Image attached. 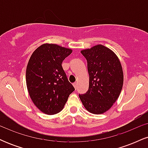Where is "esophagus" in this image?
<instances>
[{
	"mask_svg": "<svg viewBox=\"0 0 148 148\" xmlns=\"http://www.w3.org/2000/svg\"><path fill=\"white\" fill-rule=\"evenodd\" d=\"M73 86H74V87L75 89H76L77 88V83H74V84H73Z\"/></svg>",
	"mask_w": 148,
	"mask_h": 148,
	"instance_id": "esophagus-1",
	"label": "esophagus"
}]
</instances>
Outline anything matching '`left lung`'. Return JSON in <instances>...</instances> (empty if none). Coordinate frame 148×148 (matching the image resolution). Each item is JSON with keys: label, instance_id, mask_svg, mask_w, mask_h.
<instances>
[{"label": "left lung", "instance_id": "left-lung-1", "mask_svg": "<svg viewBox=\"0 0 148 148\" xmlns=\"http://www.w3.org/2000/svg\"><path fill=\"white\" fill-rule=\"evenodd\" d=\"M88 62L89 88L79 95L86 110L101 114L118 99L123 86V72L118 58L111 49L98 45L81 51Z\"/></svg>", "mask_w": 148, "mask_h": 148}]
</instances>
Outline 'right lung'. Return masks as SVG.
I'll list each match as a JSON object with an SVG mask.
<instances>
[{"instance_id":"right-lung-1","label":"right lung","mask_w":148,"mask_h":148,"mask_svg":"<svg viewBox=\"0 0 148 148\" xmlns=\"http://www.w3.org/2000/svg\"><path fill=\"white\" fill-rule=\"evenodd\" d=\"M70 49L44 44L32 54L26 68V85L34 104L48 115L61 111L74 90L62 67Z\"/></svg>"}]
</instances>
